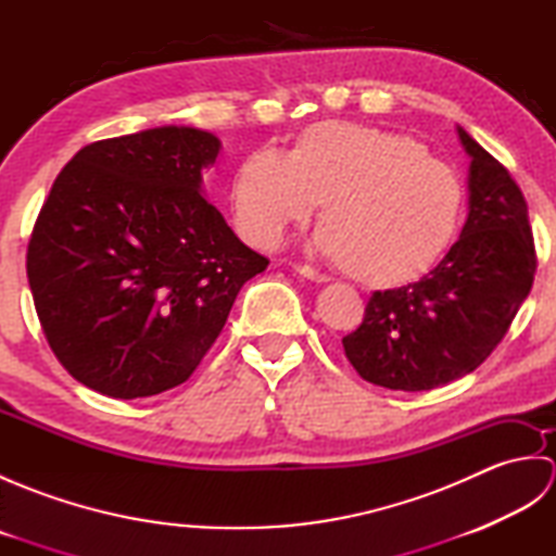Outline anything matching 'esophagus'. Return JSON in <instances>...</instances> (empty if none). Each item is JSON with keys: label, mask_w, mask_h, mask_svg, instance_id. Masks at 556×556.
<instances>
[{"label": "esophagus", "mask_w": 556, "mask_h": 556, "mask_svg": "<svg viewBox=\"0 0 556 556\" xmlns=\"http://www.w3.org/2000/svg\"><path fill=\"white\" fill-rule=\"evenodd\" d=\"M293 269H296L301 277L311 279V281H317V285H325V281H329V277H327V275H323V271L313 269L311 265H293Z\"/></svg>", "instance_id": "34e87169"}]
</instances>
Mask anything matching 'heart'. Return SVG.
Masks as SVG:
<instances>
[{
  "label": "heart",
  "mask_w": 556,
  "mask_h": 556,
  "mask_svg": "<svg viewBox=\"0 0 556 556\" xmlns=\"http://www.w3.org/2000/svg\"><path fill=\"white\" fill-rule=\"evenodd\" d=\"M323 203L317 251L372 285L422 275L452 241L460 181L416 138L353 122L305 128L293 155L260 148L231 188L241 231L271 248Z\"/></svg>",
  "instance_id": "1"
}]
</instances>
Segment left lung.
Wrapping results in <instances>:
<instances>
[{
    "label": "left lung",
    "instance_id": "obj_1",
    "mask_svg": "<svg viewBox=\"0 0 556 556\" xmlns=\"http://www.w3.org/2000/svg\"><path fill=\"white\" fill-rule=\"evenodd\" d=\"M468 152V217L430 275L375 291L349 363L377 387L422 392L473 372L509 332L535 279L528 205L504 164L456 128Z\"/></svg>",
    "mask_w": 556,
    "mask_h": 556
}]
</instances>
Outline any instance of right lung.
I'll return each mask as SVG.
<instances>
[{
	"instance_id": "right-lung-1",
	"label": "right lung",
	"mask_w": 556,
	"mask_h": 556,
	"mask_svg": "<svg viewBox=\"0 0 556 556\" xmlns=\"http://www.w3.org/2000/svg\"><path fill=\"white\" fill-rule=\"evenodd\" d=\"M219 138L160 126L78 150L35 222L26 269L47 344L112 399L186 382L269 260L203 195Z\"/></svg>"
}]
</instances>
